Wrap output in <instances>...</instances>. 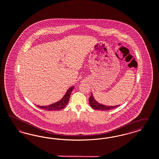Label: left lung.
Listing matches in <instances>:
<instances>
[{
  "label": "left lung",
  "instance_id": "1",
  "mask_svg": "<svg viewBox=\"0 0 159 159\" xmlns=\"http://www.w3.org/2000/svg\"><path fill=\"white\" fill-rule=\"evenodd\" d=\"M89 103H90V106L94 109L103 110V111L113 109L120 106V105H117V106H105L103 104H100L95 99H94L93 94H92L90 97L89 98Z\"/></svg>",
  "mask_w": 159,
  "mask_h": 159
}]
</instances>
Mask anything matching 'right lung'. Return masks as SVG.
<instances>
[{
    "label": "right lung",
    "mask_w": 159,
    "mask_h": 159,
    "mask_svg": "<svg viewBox=\"0 0 159 159\" xmlns=\"http://www.w3.org/2000/svg\"><path fill=\"white\" fill-rule=\"evenodd\" d=\"M73 88H74L73 86L69 88L67 90V91L66 92L65 96L63 97V98L59 101H58L57 102H56L53 104H50L49 106H42L37 105V106L40 109L48 110V111H52V110L55 111V110H59L64 109L68 103L69 100L70 98V94H71V92H72Z\"/></svg>",
    "instance_id": "1"
}]
</instances>
